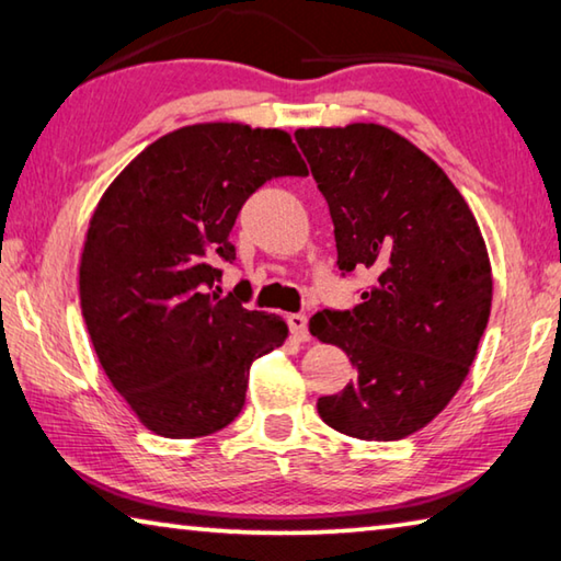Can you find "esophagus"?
<instances>
[{"label":"esophagus","mask_w":561,"mask_h":561,"mask_svg":"<svg viewBox=\"0 0 561 561\" xmlns=\"http://www.w3.org/2000/svg\"><path fill=\"white\" fill-rule=\"evenodd\" d=\"M287 324H289V331H291V336L297 339V341H309V321H307V317L304 314H289L287 317Z\"/></svg>","instance_id":"1"}]
</instances>
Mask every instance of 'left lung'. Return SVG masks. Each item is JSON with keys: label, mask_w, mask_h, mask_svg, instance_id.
Wrapping results in <instances>:
<instances>
[{"label": "left lung", "mask_w": 561, "mask_h": 561, "mask_svg": "<svg viewBox=\"0 0 561 561\" xmlns=\"http://www.w3.org/2000/svg\"><path fill=\"white\" fill-rule=\"evenodd\" d=\"M334 222L341 274L376 277L351 311H317L311 336L346 351L356 381L319 398L358 440H401L458 393L492 304L478 220L443 168L378 123L294 133Z\"/></svg>", "instance_id": "8db88e82"}]
</instances>
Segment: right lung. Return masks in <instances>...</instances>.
I'll return each mask as SVG.
<instances>
[{"instance_id": "1", "label": "right lung", "mask_w": 561, "mask_h": 561, "mask_svg": "<svg viewBox=\"0 0 561 561\" xmlns=\"http://www.w3.org/2000/svg\"><path fill=\"white\" fill-rule=\"evenodd\" d=\"M307 165L279 128L195 123L150 144L103 193L79 267L81 311L113 388L148 431L203 438L240 415L254 358L289 329L213 291L254 190Z\"/></svg>"}]
</instances>
